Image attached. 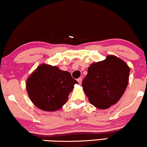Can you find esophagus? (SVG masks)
<instances>
[{"mask_svg":"<svg viewBox=\"0 0 147 147\" xmlns=\"http://www.w3.org/2000/svg\"><path fill=\"white\" fill-rule=\"evenodd\" d=\"M78 83H79L80 84H81L82 82V78H78Z\"/></svg>","mask_w":147,"mask_h":147,"instance_id":"34e87169","label":"esophagus"}]
</instances>
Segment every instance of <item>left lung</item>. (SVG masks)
<instances>
[{"label": "left lung", "mask_w": 147, "mask_h": 147, "mask_svg": "<svg viewBox=\"0 0 147 147\" xmlns=\"http://www.w3.org/2000/svg\"><path fill=\"white\" fill-rule=\"evenodd\" d=\"M130 67L123 60L110 55L90 65L82 87L92 105L107 109L117 103L127 88Z\"/></svg>", "instance_id": "obj_1"}]
</instances>
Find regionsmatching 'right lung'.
Wrapping results in <instances>:
<instances>
[{"instance_id": "right-lung-1", "label": "right lung", "mask_w": 147, "mask_h": 147, "mask_svg": "<svg viewBox=\"0 0 147 147\" xmlns=\"http://www.w3.org/2000/svg\"><path fill=\"white\" fill-rule=\"evenodd\" d=\"M76 84L78 82L69 72L43 63L27 78L26 88L35 106L44 111L53 112L66 103Z\"/></svg>"}]
</instances>
